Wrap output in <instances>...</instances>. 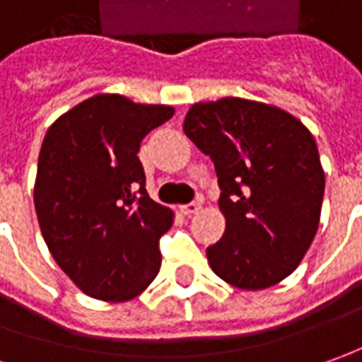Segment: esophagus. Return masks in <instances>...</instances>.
Wrapping results in <instances>:
<instances>
[{
    "mask_svg": "<svg viewBox=\"0 0 362 362\" xmlns=\"http://www.w3.org/2000/svg\"><path fill=\"white\" fill-rule=\"evenodd\" d=\"M180 210H182V214H184V216H194V214H198L202 210V204H200V202H190V204L182 206Z\"/></svg>",
    "mask_w": 362,
    "mask_h": 362,
    "instance_id": "34e87169",
    "label": "esophagus"
}]
</instances>
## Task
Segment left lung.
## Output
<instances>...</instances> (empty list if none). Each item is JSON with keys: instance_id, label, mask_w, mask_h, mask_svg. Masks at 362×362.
Wrapping results in <instances>:
<instances>
[{"instance_id": "left-lung-1", "label": "left lung", "mask_w": 362, "mask_h": 362, "mask_svg": "<svg viewBox=\"0 0 362 362\" xmlns=\"http://www.w3.org/2000/svg\"><path fill=\"white\" fill-rule=\"evenodd\" d=\"M184 132L212 158L222 240L206 250L214 274L245 291L284 281L315 238L325 172L309 129L287 110L247 98L194 103Z\"/></svg>"}]
</instances>
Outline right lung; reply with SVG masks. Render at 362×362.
I'll return each instance as SVG.
<instances>
[{
	"label": "right lung",
	"instance_id": "right-lung-1",
	"mask_svg": "<svg viewBox=\"0 0 362 362\" xmlns=\"http://www.w3.org/2000/svg\"><path fill=\"white\" fill-rule=\"evenodd\" d=\"M174 107L95 95L47 130L37 164L35 212L49 252L83 293L130 301L160 269L158 240L174 212L150 200L142 139Z\"/></svg>",
	"mask_w": 362,
	"mask_h": 362
}]
</instances>
